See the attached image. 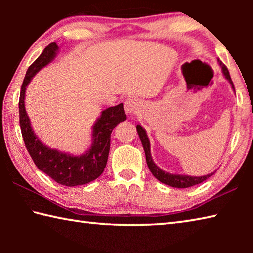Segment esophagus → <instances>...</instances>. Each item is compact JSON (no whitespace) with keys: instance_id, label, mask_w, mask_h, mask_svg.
Here are the masks:
<instances>
[{"instance_id":"esophagus-1","label":"esophagus","mask_w":253,"mask_h":253,"mask_svg":"<svg viewBox=\"0 0 253 253\" xmlns=\"http://www.w3.org/2000/svg\"><path fill=\"white\" fill-rule=\"evenodd\" d=\"M124 109H125V113L127 115L136 114L140 109L139 101L136 100L135 98H127L125 102H124Z\"/></svg>"}]
</instances>
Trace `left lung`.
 Here are the masks:
<instances>
[{
	"instance_id": "8db88e82",
	"label": "left lung",
	"mask_w": 253,
	"mask_h": 253,
	"mask_svg": "<svg viewBox=\"0 0 253 253\" xmlns=\"http://www.w3.org/2000/svg\"><path fill=\"white\" fill-rule=\"evenodd\" d=\"M217 61H219V65H220L221 69H222V74H223V76L225 77V79L229 81L231 87H232L233 91H234V85H233L232 80H231V77H230L228 68H226L223 65V63H222V61H220L219 59H217ZM136 129H137V132H138L140 142H142V145L144 147L148 169H149V170H151L154 176H155L160 182L166 184V185L172 186V187L186 188V187L194 186V185H196V184H200V183L204 182L205 179H208L210 176H212V175L214 174V173H211V174L204 175V176H190V175L170 174L169 172H165V170H163L162 169L158 168V166L153 161V157H152V154H151V143H149V139H148V136L146 134V130H145L140 125H137Z\"/></svg>"
}]
</instances>
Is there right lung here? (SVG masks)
<instances>
[{"label":"right lung","mask_w":253,"mask_h":253,"mask_svg":"<svg viewBox=\"0 0 253 253\" xmlns=\"http://www.w3.org/2000/svg\"><path fill=\"white\" fill-rule=\"evenodd\" d=\"M58 50L57 43L49 44L29 67L24 77L19 101L21 132L25 147L38 169L61 185H84L98 178L104 172L110 148V135L119 123L125 121L126 115L123 104L102 110L92 126L90 147L81 155L58 151L42 143L34 134L25 110V90L33 77L55 58Z\"/></svg>","instance_id":"1"}]
</instances>
